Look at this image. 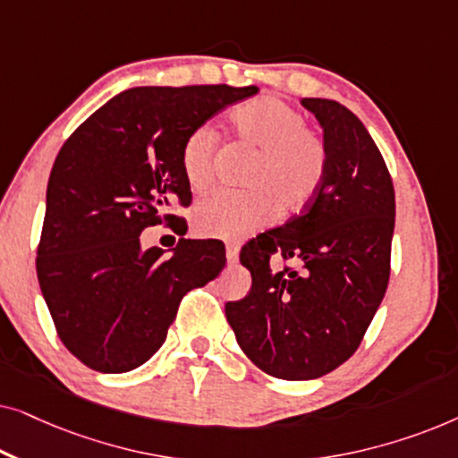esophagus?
I'll use <instances>...</instances> for the list:
<instances>
[{
  "mask_svg": "<svg viewBox=\"0 0 458 458\" xmlns=\"http://www.w3.org/2000/svg\"><path fill=\"white\" fill-rule=\"evenodd\" d=\"M237 256H240V246H237V243H233V242H229L227 243V260L235 262Z\"/></svg>",
  "mask_w": 458,
  "mask_h": 458,
  "instance_id": "obj_1",
  "label": "esophagus"
}]
</instances>
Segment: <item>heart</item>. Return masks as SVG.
I'll return each instance as SVG.
<instances>
[{
  "instance_id": "obj_1",
  "label": "heart",
  "mask_w": 458,
  "mask_h": 458,
  "mask_svg": "<svg viewBox=\"0 0 458 458\" xmlns=\"http://www.w3.org/2000/svg\"><path fill=\"white\" fill-rule=\"evenodd\" d=\"M235 140L256 149L243 174L246 190H218L198 202L193 225L198 233L240 240L265 227L277 215L306 208L321 190L329 165L327 143L306 127L302 114L284 99L260 96L229 112ZM218 133L199 124L181 148V171L193 191L215 177Z\"/></svg>"
}]
</instances>
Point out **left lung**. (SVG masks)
Masks as SVG:
<instances>
[{
  "label": "left lung",
  "instance_id": "8db88e82",
  "mask_svg": "<svg viewBox=\"0 0 458 458\" xmlns=\"http://www.w3.org/2000/svg\"><path fill=\"white\" fill-rule=\"evenodd\" d=\"M302 106L323 127L327 174L300 215L242 248L252 287L225 304L248 359L285 381L321 377L359 350L390 281L396 215L390 171L365 124L334 99ZM273 255L284 267H270Z\"/></svg>",
  "mask_w": 458,
  "mask_h": 458
}]
</instances>
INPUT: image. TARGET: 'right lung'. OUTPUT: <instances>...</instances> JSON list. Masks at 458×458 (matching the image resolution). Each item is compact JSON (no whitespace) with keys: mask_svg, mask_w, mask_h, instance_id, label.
Returning a JSON list of instances; mask_svg holds the SVG:
<instances>
[{"mask_svg":"<svg viewBox=\"0 0 458 458\" xmlns=\"http://www.w3.org/2000/svg\"><path fill=\"white\" fill-rule=\"evenodd\" d=\"M259 87H135L81 123L55 156L37 277L62 344L99 373H127L165 344L187 292L218 277L225 246L179 240L141 252L143 229L174 227L191 190L185 137Z\"/></svg>","mask_w":458,"mask_h":458,"instance_id":"1","label":"right lung"}]
</instances>
